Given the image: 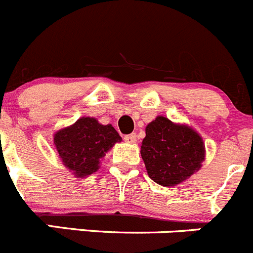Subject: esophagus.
<instances>
[{
  "label": "esophagus",
  "instance_id": "34e87169",
  "mask_svg": "<svg viewBox=\"0 0 253 253\" xmlns=\"http://www.w3.org/2000/svg\"><path fill=\"white\" fill-rule=\"evenodd\" d=\"M125 141H126L127 143H134L137 141V136H136V133L127 134V136H125Z\"/></svg>",
  "mask_w": 253,
  "mask_h": 253
}]
</instances>
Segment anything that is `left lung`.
Masks as SVG:
<instances>
[{
	"mask_svg": "<svg viewBox=\"0 0 253 253\" xmlns=\"http://www.w3.org/2000/svg\"><path fill=\"white\" fill-rule=\"evenodd\" d=\"M141 156L151 180L173 187L201 169L206 150L201 134L192 127L157 116L146 126Z\"/></svg>",
	"mask_w": 253,
	"mask_h": 253,
	"instance_id": "1",
	"label": "left lung"
}]
</instances>
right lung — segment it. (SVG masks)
Returning <instances> with one entry per match:
<instances>
[{
	"label": "right lung",
	"mask_w": 253,
	"mask_h": 253,
	"mask_svg": "<svg viewBox=\"0 0 253 253\" xmlns=\"http://www.w3.org/2000/svg\"><path fill=\"white\" fill-rule=\"evenodd\" d=\"M122 138L112 125H102L93 117H81L53 134L58 157L75 177L91 176L101 160Z\"/></svg>",
	"instance_id": "1"
}]
</instances>
